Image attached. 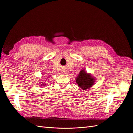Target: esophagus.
Returning <instances> with one entry per match:
<instances>
[{
  "instance_id": "obj_1",
  "label": "esophagus",
  "mask_w": 133,
  "mask_h": 133,
  "mask_svg": "<svg viewBox=\"0 0 133 133\" xmlns=\"http://www.w3.org/2000/svg\"><path fill=\"white\" fill-rule=\"evenodd\" d=\"M62 73H63V74H66V71L65 70H64L62 71Z\"/></svg>"
}]
</instances>
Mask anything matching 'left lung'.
Listing matches in <instances>:
<instances>
[{"mask_svg": "<svg viewBox=\"0 0 133 133\" xmlns=\"http://www.w3.org/2000/svg\"><path fill=\"white\" fill-rule=\"evenodd\" d=\"M95 79L92 77L90 74L85 72V70H81L78 76L76 78V83L78 84L79 87L82 89L86 90L89 89L94 85Z\"/></svg>", "mask_w": 133, "mask_h": 133, "instance_id": "8db88e82", "label": "left lung"}]
</instances>
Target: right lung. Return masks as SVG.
Wrapping results in <instances>:
<instances>
[{"instance_id":"1","label":"right lung","mask_w":133,"mask_h":133,"mask_svg":"<svg viewBox=\"0 0 133 133\" xmlns=\"http://www.w3.org/2000/svg\"><path fill=\"white\" fill-rule=\"evenodd\" d=\"M41 85H42V84H41ZM43 85H45V84H43Z\"/></svg>"}]
</instances>
